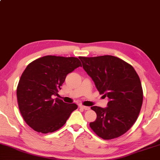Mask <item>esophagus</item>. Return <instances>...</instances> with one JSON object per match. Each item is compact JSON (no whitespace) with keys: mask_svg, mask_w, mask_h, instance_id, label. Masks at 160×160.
Returning a JSON list of instances; mask_svg holds the SVG:
<instances>
[{"mask_svg":"<svg viewBox=\"0 0 160 160\" xmlns=\"http://www.w3.org/2000/svg\"><path fill=\"white\" fill-rule=\"evenodd\" d=\"M81 109H84V110H88L90 109L89 107H85V106H83V105H81L80 107H79Z\"/></svg>","mask_w":160,"mask_h":160,"instance_id":"1","label":"esophagus"}]
</instances>
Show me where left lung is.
<instances>
[{
	"instance_id": "obj_1",
	"label": "left lung",
	"mask_w": 160,
	"mask_h": 160,
	"mask_svg": "<svg viewBox=\"0 0 160 160\" xmlns=\"http://www.w3.org/2000/svg\"><path fill=\"white\" fill-rule=\"evenodd\" d=\"M79 59L100 94L109 99L107 107H91L97 117L90 127L104 139L122 136L134 124L141 110L143 92L138 74L132 66L113 56Z\"/></svg>"
}]
</instances>
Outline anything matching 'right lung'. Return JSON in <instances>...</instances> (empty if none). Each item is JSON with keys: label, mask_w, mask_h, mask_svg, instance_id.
<instances>
[{"label": "right lung", "mask_w": 160, "mask_h": 160, "mask_svg": "<svg viewBox=\"0 0 160 160\" xmlns=\"http://www.w3.org/2000/svg\"><path fill=\"white\" fill-rule=\"evenodd\" d=\"M81 66L77 58L56 56H43L27 66L16 94L19 110L29 127L47 134L65 124L77 105L52 97L58 94L68 73Z\"/></svg>", "instance_id": "1"}]
</instances>
